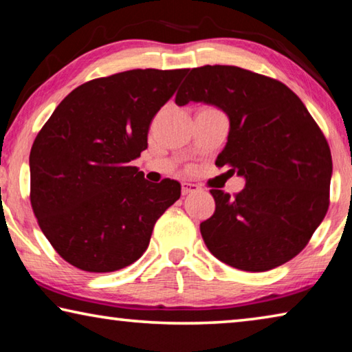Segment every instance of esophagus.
Masks as SVG:
<instances>
[{
  "label": "esophagus",
  "mask_w": 352,
  "mask_h": 352,
  "mask_svg": "<svg viewBox=\"0 0 352 352\" xmlns=\"http://www.w3.org/2000/svg\"><path fill=\"white\" fill-rule=\"evenodd\" d=\"M201 188L199 184H194V183H182V194L183 195H188V194H192V192H199Z\"/></svg>",
  "instance_id": "34e87169"
}]
</instances>
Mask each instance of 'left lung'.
Wrapping results in <instances>:
<instances>
[{
    "label": "left lung",
    "instance_id": "1",
    "mask_svg": "<svg viewBox=\"0 0 352 352\" xmlns=\"http://www.w3.org/2000/svg\"><path fill=\"white\" fill-rule=\"evenodd\" d=\"M189 102L228 116L216 164L245 178L234 197L211 189L216 211L200 223L208 250L245 272L295 258L329 206L331 151L311 113L284 83L228 65L190 69L175 96L177 105Z\"/></svg>",
    "mask_w": 352,
    "mask_h": 352
}]
</instances>
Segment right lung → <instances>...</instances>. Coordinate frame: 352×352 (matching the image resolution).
Returning <instances> with one entry per match:
<instances>
[{
	"label": "right lung",
	"instance_id": "obj_1",
	"mask_svg": "<svg viewBox=\"0 0 352 352\" xmlns=\"http://www.w3.org/2000/svg\"><path fill=\"white\" fill-rule=\"evenodd\" d=\"M188 69H132L77 87L35 138L31 205L46 239L77 269L107 273L140 259L180 183H151L130 163Z\"/></svg>",
	"mask_w": 352,
	"mask_h": 352
}]
</instances>
